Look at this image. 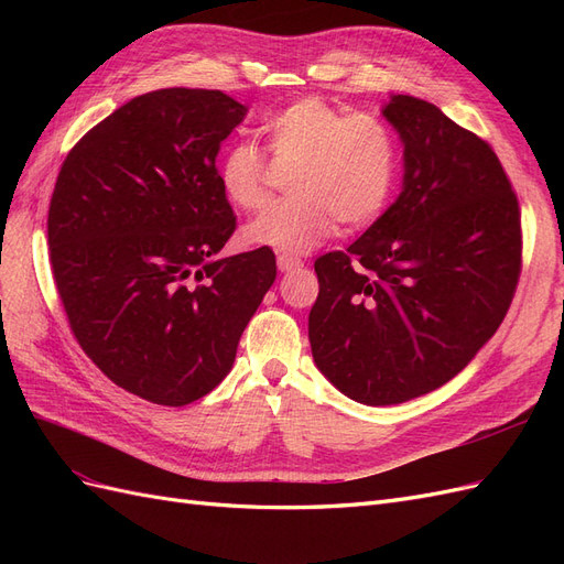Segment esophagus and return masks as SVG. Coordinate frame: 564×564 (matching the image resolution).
I'll return each instance as SVG.
<instances>
[{
    "label": "esophagus",
    "mask_w": 564,
    "mask_h": 564,
    "mask_svg": "<svg viewBox=\"0 0 564 564\" xmlns=\"http://www.w3.org/2000/svg\"><path fill=\"white\" fill-rule=\"evenodd\" d=\"M301 265H303V261L299 259V256H292V253H280V256H278V268H280L282 272L296 270V268H301Z\"/></svg>",
    "instance_id": "34e87169"
}]
</instances>
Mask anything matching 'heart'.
<instances>
[{
  "instance_id": "heart-1",
  "label": "heart",
  "mask_w": 564,
  "mask_h": 564,
  "mask_svg": "<svg viewBox=\"0 0 564 564\" xmlns=\"http://www.w3.org/2000/svg\"><path fill=\"white\" fill-rule=\"evenodd\" d=\"M275 162L294 164L282 199L245 230L251 245L303 253L327 240L336 224L367 228L395 193L400 148L381 117L348 112L329 100L301 98L265 119ZM220 191L232 207L256 212L268 202V164L251 143L230 145L218 164Z\"/></svg>"
}]
</instances>
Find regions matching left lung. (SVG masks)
<instances>
[{
    "label": "left lung",
    "mask_w": 564,
    "mask_h": 564,
    "mask_svg": "<svg viewBox=\"0 0 564 564\" xmlns=\"http://www.w3.org/2000/svg\"><path fill=\"white\" fill-rule=\"evenodd\" d=\"M402 193L315 261L313 360L344 395L400 404L452 381L499 329L520 278V207L497 158L437 106L390 96Z\"/></svg>",
    "instance_id": "left-lung-1"
}]
</instances>
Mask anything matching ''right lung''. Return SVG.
<instances>
[{"label":"right lung","mask_w":564,"mask_h":564,"mask_svg":"<svg viewBox=\"0 0 564 564\" xmlns=\"http://www.w3.org/2000/svg\"><path fill=\"white\" fill-rule=\"evenodd\" d=\"M245 117L216 89L135 96L56 178L46 228L67 322L91 362L148 402L183 406L224 381L275 282L270 247L216 256L235 232L216 155Z\"/></svg>","instance_id":"obj_1"}]
</instances>
